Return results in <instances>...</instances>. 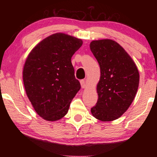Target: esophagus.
<instances>
[{"mask_svg": "<svg viewBox=\"0 0 157 157\" xmlns=\"http://www.w3.org/2000/svg\"><path fill=\"white\" fill-rule=\"evenodd\" d=\"M80 83H81V88H82V89H84V88H86V83H85V81L83 80V79L80 81Z\"/></svg>", "mask_w": 157, "mask_h": 157, "instance_id": "obj_1", "label": "esophagus"}]
</instances>
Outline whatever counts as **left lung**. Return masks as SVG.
Masks as SVG:
<instances>
[{
  "label": "left lung",
  "mask_w": 157,
  "mask_h": 157,
  "mask_svg": "<svg viewBox=\"0 0 157 157\" xmlns=\"http://www.w3.org/2000/svg\"><path fill=\"white\" fill-rule=\"evenodd\" d=\"M90 49L101 69L98 98L91 109V113L101 121H113L126 112L134 99L139 83L138 69L132 58L114 40H94Z\"/></svg>",
  "instance_id": "1"
}]
</instances>
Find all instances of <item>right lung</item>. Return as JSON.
Segmentation results:
<instances>
[{
  "instance_id": "add662e5",
  "label": "right lung",
  "mask_w": 157,
  "mask_h": 157,
  "mask_svg": "<svg viewBox=\"0 0 157 157\" xmlns=\"http://www.w3.org/2000/svg\"><path fill=\"white\" fill-rule=\"evenodd\" d=\"M82 44L78 38L55 33L40 42L27 58L23 71L25 91L36 113L47 121L63 117L81 89L71 57Z\"/></svg>"
}]
</instances>
